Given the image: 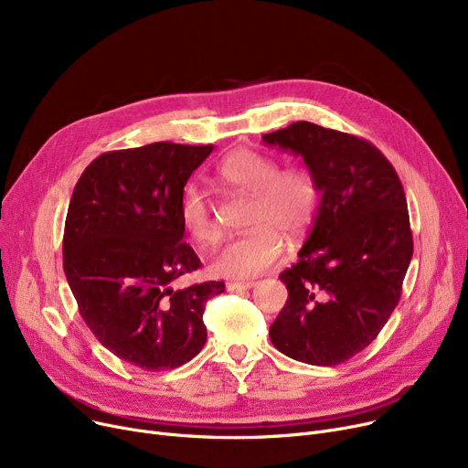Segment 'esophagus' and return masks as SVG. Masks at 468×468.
<instances>
[{"mask_svg":"<svg viewBox=\"0 0 468 468\" xmlns=\"http://www.w3.org/2000/svg\"><path fill=\"white\" fill-rule=\"evenodd\" d=\"M254 286H256L254 281H228L226 282L228 290H249V288H254Z\"/></svg>","mask_w":468,"mask_h":468,"instance_id":"esophagus-1","label":"esophagus"}]
</instances>
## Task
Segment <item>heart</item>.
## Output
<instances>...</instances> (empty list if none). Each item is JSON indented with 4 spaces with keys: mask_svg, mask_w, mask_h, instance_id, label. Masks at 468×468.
I'll return each mask as SVG.
<instances>
[{
    "mask_svg": "<svg viewBox=\"0 0 468 468\" xmlns=\"http://www.w3.org/2000/svg\"><path fill=\"white\" fill-rule=\"evenodd\" d=\"M221 184L250 193L247 221L252 226L226 242L214 261L212 271L219 277H250L271 267L284 252V239L300 242L311 229L321 187L313 172L303 166L279 170L277 159L254 150H235L216 166ZM180 214L186 229L201 244L219 239V226L212 216L207 193L189 184L184 191Z\"/></svg>",
    "mask_w": 468,
    "mask_h": 468,
    "instance_id": "heart-1",
    "label": "heart"
}]
</instances>
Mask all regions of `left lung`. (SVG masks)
<instances>
[{
	"instance_id": "1",
	"label": "left lung",
	"mask_w": 468,
	"mask_h": 468,
	"mask_svg": "<svg viewBox=\"0 0 468 468\" xmlns=\"http://www.w3.org/2000/svg\"><path fill=\"white\" fill-rule=\"evenodd\" d=\"M261 140L300 155L321 187L300 260L279 275L288 300L269 337L293 360L341 364L370 346L400 300L413 254L400 178L370 142L309 121Z\"/></svg>"
}]
</instances>
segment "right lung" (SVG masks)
Returning <instances> with one entry per match:
<instances>
[{"label":"right lung","mask_w":468,"mask_h":468,"mask_svg":"<svg viewBox=\"0 0 468 468\" xmlns=\"http://www.w3.org/2000/svg\"><path fill=\"white\" fill-rule=\"evenodd\" d=\"M214 145L155 142L96 157L73 189L64 273L85 324L121 360L175 370L207 341L205 303L226 290L172 282L201 267L184 242V186Z\"/></svg>","instance_id":"right-lung-1"}]
</instances>
